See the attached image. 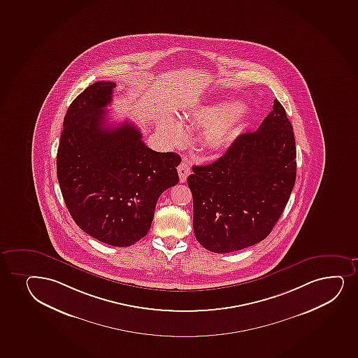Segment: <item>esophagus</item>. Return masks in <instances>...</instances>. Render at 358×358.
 <instances>
[{
	"mask_svg": "<svg viewBox=\"0 0 358 358\" xmlns=\"http://www.w3.org/2000/svg\"><path fill=\"white\" fill-rule=\"evenodd\" d=\"M189 173H191V169H189V162L186 159H182L181 161V164H179V167H178V174H179V180L180 182H185L186 179L189 176Z\"/></svg>",
	"mask_w": 358,
	"mask_h": 358,
	"instance_id": "1",
	"label": "esophagus"
}]
</instances>
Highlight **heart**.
<instances>
[{
  "label": "heart",
  "instance_id": "obj_1",
  "mask_svg": "<svg viewBox=\"0 0 358 358\" xmlns=\"http://www.w3.org/2000/svg\"><path fill=\"white\" fill-rule=\"evenodd\" d=\"M246 110L238 100H220L215 103L196 107L186 113L185 120L198 125H206L201 134V141L208 150L226 152L234 143L241 131ZM161 134L172 143L184 140L185 129L172 115H166L159 122Z\"/></svg>",
  "mask_w": 358,
  "mask_h": 358
}]
</instances>
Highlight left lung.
I'll use <instances>...</instances> for the list:
<instances>
[{
    "label": "left lung",
    "mask_w": 358,
    "mask_h": 358,
    "mask_svg": "<svg viewBox=\"0 0 358 358\" xmlns=\"http://www.w3.org/2000/svg\"><path fill=\"white\" fill-rule=\"evenodd\" d=\"M192 171L187 184L198 243L214 253L260 243L295 184V137L284 107L275 99L257 131L241 134L218 160Z\"/></svg>",
    "instance_id": "8db88e82"
}]
</instances>
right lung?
<instances>
[{
    "label": "right lung",
    "instance_id": "add662e5",
    "mask_svg": "<svg viewBox=\"0 0 358 358\" xmlns=\"http://www.w3.org/2000/svg\"><path fill=\"white\" fill-rule=\"evenodd\" d=\"M115 83L99 81L66 111L57 152V178L71 217L101 243L128 247L152 226L157 199L179 181L176 152H154L140 129L107 127Z\"/></svg>",
    "mask_w": 358,
    "mask_h": 358
}]
</instances>
